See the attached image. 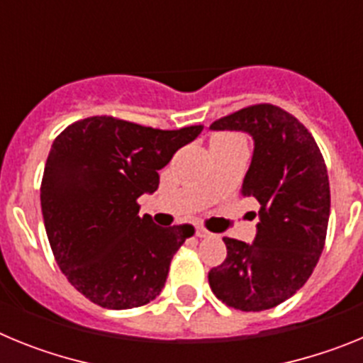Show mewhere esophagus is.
<instances>
[{"label": "esophagus", "instance_id": "1", "mask_svg": "<svg viewBox=\"0 0 363 363\" xmlns=\"http://www.w3.org/2000/svg\"><path fill=\"white\" fill-rule=\"evenodd\" d=\"M194 234H196L198 238H207V236H211L209 230L203 229V227H196V229H194Z\"/></svg>", "mask_w": 363, "mask_h": 363}]
</instances>
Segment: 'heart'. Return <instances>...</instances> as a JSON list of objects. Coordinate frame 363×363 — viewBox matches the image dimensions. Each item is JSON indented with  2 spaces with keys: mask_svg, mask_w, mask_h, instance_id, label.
<instances>
[{
  "mask_svg": "<svg viewBox=\"0 0 363 363\" xmlns=\"http://www.w3.org/2000/svg\"><path fill=\"white\" fill-rule=\"evenodd\" d=\"M234 138H238L236 134H229V133H218L211 138V145H216V143H223L229 142V140H234Z\"/></svg>",
  "mask_w": 363,
  "mask_h": 363,
  "instance_id": "1",
  "label": "heart"
}]
</instances>
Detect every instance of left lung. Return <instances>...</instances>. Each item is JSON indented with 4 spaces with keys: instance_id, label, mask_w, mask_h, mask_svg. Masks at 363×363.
<instances>
[{
    "instance_id": "1",
    "label": "left lung",
    "mask_w": 363,
    "mask_h": 363,
    "mask_svg": "<svg viewBox=\"0 0 363 363\" xmlns=\"http://www.w3.org/2000/svg\"><path fill=\"white\" fill-rule=\"evenodd\" d=\"M211 129L255 138L242 194L259 203L255 243L223 238L227 258L209 271L211 289L238 311L271 309L303 287L325 245L331 211L325 162L306 125L278 105H249Z\"/></svg>"
}]
</instances>
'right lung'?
<instances>
[{"label":"right lung","mask_w":363,"mask_h":363,"mask_svg":"<svg viewBox=\"0 0 363 363\" xmlns=\"http://www.w3.org/2000/svg\"><path fill=\"white\" fill-rule=\"evenodd\" d=\"M203 125L162 130L114 116H91L56 136L40 198L57 267L105 309H133L162 293L171 259L191 225L158 227L138 198L160 185L158 171Z\"/></svg>","instance_id":"1"}]
</instances>
